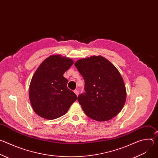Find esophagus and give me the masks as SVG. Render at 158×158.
<instances>
[{"label": "esophagus", "instance_id": "1", "mask_svg": "<svg viewBox=\"0 0 158 158\" xmlns=\"http://www.w3.org/2000/svg\"><path fill=\"white\" fill-rule=\"evenodd\" d=\"M74 93L76 94V96H78V95H79V91H77V90H75V91H74Z\"/></svg>", "mask_w": 158, "mask_h": 158}]
</instances>
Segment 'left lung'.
<instances>
[{
	"label": "left lung",
	"instance_id": "8db88e82",
	"mask_svg": "<svg viewBox=\"0 0 158 158\" xmlns=\"http://www.w3.org/2000/svg\"><path fill=\"white\" fill-rule=\"evenodd\" d=\"M74 65L85 81V93L77 98L85 114L97 121L117 116L125 104L126 90L116 67L101 56L79 59Z\"/></svg>",
	"mask_w": 158,
	"mask_h": 158
}]
</instances>
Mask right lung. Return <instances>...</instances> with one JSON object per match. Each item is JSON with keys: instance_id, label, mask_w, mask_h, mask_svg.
Instances as JSON below:
<instances>
[{"instance_id": "1", "label": "right lung", "mask_w": 158, "mask_h": 158, "mask_svg": "<svg viewBox=\"0 0 158 158\" xmlns=\"http://www.w3.org/2000/svg\"><path fill=\"white\" fill-rule=\"evenodd\" d=\"M74 64L69 57L59 54L45 59L34 74L29 96L35 113L42 118L52 120L66 114L76 101L77 96L67 87L63 74Z\"/></svg>"}]
</instances>
